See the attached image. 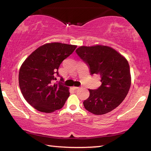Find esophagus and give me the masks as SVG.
I'll return each instance as SVG.
<instances>
[{"mask_svg": "<svg viewBox=\"0 0 151 151\" xmlns=\"http://www.w3.org/2000/svg\"><path fill=\"white\" fill-rule=\"evenodd\" d=\"M73 88L75 89V90H76V89H78L79 87H77V86H73Z\"/></svg>", "mask_w": 151, "mask_h": 151, "instance_id": "1", "label": "esophagus"}]
</instances>
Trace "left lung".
<instances>
[{
    "label": "left lung",
    "mask_w": 151,
    "mask_h": 151,
    "mask_svg": "<svg viewBox=\"0 0 151 151\" xmlns=\"http://www.w3.org/2000/svg\"><path fill=\"white\" fill-rule=\"evenodd\" d=\"M76 52L88 66L91 75H99L102 83L96 90L88 89L90 95L83 104L96 115L112 111L127 96L131 85L129 63L124 56L109 46H81Z\"/></svg>",
    "instance_id": "obj_1"
}]
</instances>
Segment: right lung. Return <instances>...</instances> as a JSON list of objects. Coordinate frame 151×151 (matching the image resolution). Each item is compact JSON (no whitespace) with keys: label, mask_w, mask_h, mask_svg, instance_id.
<instances>
[{"label":"right lung","mask_w":151,"mask_h":151,"mask_svg":"<svg viewBox=\"0 0 151 151\" xmlns=\"http://www.w3.org/2000/svg\"><path fill=\"white\" fill-rule=\"evenodd\" d=\"M77 46L60 42L47 43L37 48L22 64L19 70L20 89L24 98L37 111L50 113L64 106L69 88L57 80L61 63ZM60 81L63 78L61 77Z\"/></svg>","instance_id":"obj_1"}]
</instances>
